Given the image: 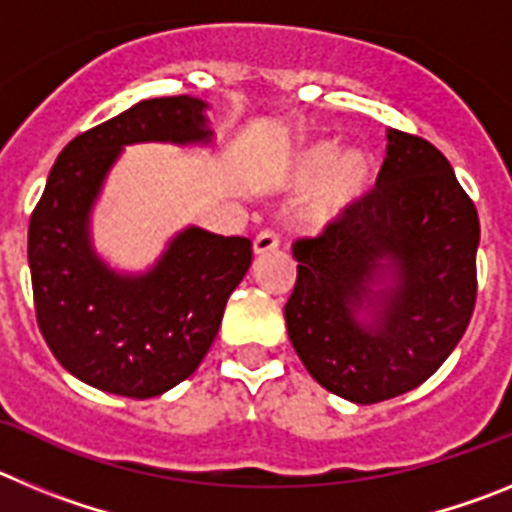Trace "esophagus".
Wrapping results in <instances>:
<instances>
[{
	"label": "esophagus",
	"mask_w": 512,
	"mask_h": 512,
	"mask_svg": "<svg viewBox=\"0 0 512 512\" xmlns=\"http://www.w3.org/2000/svg\"><path fill=\"white\" fill-rule=\"evenodd\" d=\"M282 238H279L277 230H261L256 238H253V253L261 256V253H269V251H277Z\"/></svg>",
	"instance_id": "obj_1"
}]
</instances>
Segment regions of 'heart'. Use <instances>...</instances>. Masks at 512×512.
Masks as SVG:
<instances>
[{
    "label": "heart",
    "instance_id": "1",
    "mask_svg": "<svg viewBox=\"0 0 512 512\" xmlns=\"http://www.w3.org/2000/svg\"><path fill=\"white\" fill-rule=\"evenodd\" d=\"M377 182V164L364 151L341 153L338 140H315L289 161L287 187L307 194L302 223L310 230H328L346 220L369 197Z\"/></svg>",
    "mask_w": 512,
    "mask_h": 512
}]
</instances>
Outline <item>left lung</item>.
Instances as JSON below:
<instances>
[{"mask_svg":"<svg viewBox=\"0 0 512 512\" xmlns=\"http://www.w3.org/2000/svg\"><path fill=\"white\" fill-rule=\"evenodd\" d=\"M377 189L292 246L289 341L310 377L356 405L415 390L461 341L477 300L479 217L436 146L390 130Z\"/></svg>","mask_w":512,"mask_h":512,"instance_id":"8db88e82","label":"left lung"}]
</instances>
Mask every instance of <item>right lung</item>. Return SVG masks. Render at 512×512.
Instances as JSON below:
<instances>
[{
	"mask_svg": "<svg viewBox=\"0 0 512 512\" xmlns=\"http://www.w3.org/2000/svg\"><path fill=\"white\" fill-rule=\"evenodd\" d=\"M207 104L189 94L143 99L76 135L30 215L27 261L38 328L66 372L112 395L146 397L200 366L225 302L251 266V241L189 225L143 274H120L89 235L102 184L133 143H210Z\"/></svg>",
	"mask_w": 512,
	"mask_h": 512,
	"instance_id": "obj_1",
	"label": "right lung"
}]
</instances>
